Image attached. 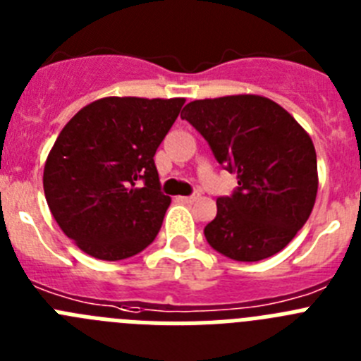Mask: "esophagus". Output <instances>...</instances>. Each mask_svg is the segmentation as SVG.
I'll list each match as a JSON object with an SVG mask.
<instances>
[{"instance_id":"obj_1","label":"esophagus","mask_w":361,"mask_h":361,"mask_svg":"<svg viewBox=\"0 0 361 361\" xmlns=\"http://www.w3.org/2000/svg\"><path fill=\"white\" fill-rule=\"evenodd\" d=\"M199 199H200L199 191H197V193H193V195H190V197H180V200H184V202H188V204L195 202V200H199Z\"/></svg>"}]
</instances>
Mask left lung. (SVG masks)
I'll return each mask as SVG.
<instances>
[{"instance_id":"obj_1","label":"left lung","mask_w":361,"mask_h":361,"mask_svg":"<svg viewBox=\"0 0 361 361\" xmlns=\"http://www.w3.org/2000/svg\"><path fill=\"white\" fill-rule=\"evenodd\" d=\"M180 117L238 178L233 195L216 199V216L204 228L208 244L238 262H258L282 251L317 200V152L309 133L262 95L191 101Z\"/></svg>"}]
</instances>
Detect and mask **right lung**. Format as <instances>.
<instances>
[{
    "label": "right lung",
    "instance_id": "obj_1",
    "mask_svg": "<svg viewBox=\"0 0 361 361\" xmlns=\"http://www.w3.org/2000/svg\"><path fill=\"white\" fill-rule=\"evenodd\" d=\"M184 101L103 97L61 130L44 162V197L86 255L116 262L155 240L171 199L161 191L153 155Z\"/></svg>",
    "mask_w": 361,
    "mask_h": 361
}]
</instances>
